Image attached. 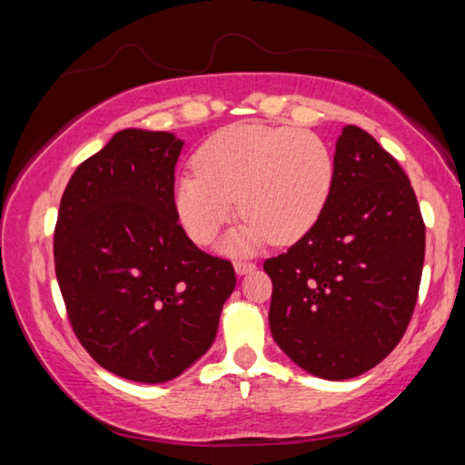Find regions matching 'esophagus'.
I'll return each mask as SVG.
<instances>
[{"mask_svg": "<svg viewBox=\"0 0 465 465\" xmlns=\"http://www.w3.org/2000/svg\"><path fill=\"white\" fill-rule=\"evenodd\" d=\"M233 269H235V272H238V274H248V272H252V271L256 269V264L254 262H246V261H235Z\"/></svg>", "mask_w": 465, "mask_h": 465, "instance_id": "34e87169", "label": "esophagus"}]
</instances>
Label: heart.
I'll return each mask as SVG.
<instances>
[{"label": "heart", "instance_id": "b5f03b06", "mask_svg": "<svg viewBox=\"0 0 465 465\" xmlns=\"http://www.w3.org/2000/svg\"><path fill=\"white\" fill-rule=\"evenodd\" d=\"M334 160L316 133L240 123L211 135L194 153V170L174 184V209L194 243H209L238 211L246 217L227 248L248 252L264 242L293 243L324 211Z\"/></svg>", "mask_w": 465, "mask_h": 465}]
</instances>
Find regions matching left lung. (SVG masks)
Segmentation results:
<instances>
[{
  "label": "left lung",
  "mask_w": 465,
  "mask_h": 465,
  "mask_svg": "<svg viewBox=\"0 0 465 465\" xmlns=\"http://www.w3.org/2000/svg\"><path fill=\"white\" fill-rule=\"evenodd\" d=\"M422 262L424 222L411 180L367 131L346 124L316 225L264 261L272 338L324 380L369 371L411 324Z\"/></svg>",
  "instance_id": "left-lung-1"
}]
</instances>
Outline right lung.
Masks as SVG:
<instances>
[{
  "label": "right lung",
  "mask_w": 465,
  "mask_h": 465,
  "mask_svg": "<svg viewBox=\"0 0 465 465\" xmlns=\"http://www.w3.org/2000/svg\"><path fill=\"white\" fill-rule=\"evenodd\" d=\"M184 141L124 129L77 166L54 225V272L72 328L106 371L141 383L184 373L213 344L235 287L230 261L178 223Z\"/></svg>",
  "instance_id": "obj_1"
}]
</instances>
